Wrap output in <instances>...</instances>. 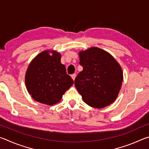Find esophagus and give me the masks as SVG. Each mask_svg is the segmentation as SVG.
Returning <instances> with one entry per match:
<instances>
[{"mask_svg":"<svg viewBox=\"0 0 149 149\" xmlns=\"http://www.w3.org/2000/svg\"><path fill=\"white\" fill-rule=\"evenodd\" d=\"M71 77H72V78L73 79V80H75V77H76V74H72V75H71Z\"/></svg>","mask_w":149,"mask_h":149,"instance_id":"1","label":"esophagus"}]
</instances>
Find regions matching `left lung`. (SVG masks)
Wrapping results in <instances>:
<instances>
[{
    "label": "left lung",
    "mask_w": 149,
    "mask_h": 149,
    "mask_svg": "<svg viewBox=\"0 0 149 149\" xmlns=\"http://www.w3.org/2000/svg\"><path fill=\"white\" fill-rule=\"evenodd\" d=\"M79 56L83 70L75 77V86L83 100L96 108L114 102L123 79L119 63L108 52L95 47L79 52Z\"/></svg>",
    "instance_id": "1"
}]
</instances>
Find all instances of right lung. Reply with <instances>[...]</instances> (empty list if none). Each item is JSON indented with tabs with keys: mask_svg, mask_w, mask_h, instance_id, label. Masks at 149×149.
Wrapping results in <instances>:
<instances>
[{
	"mask_svg": "<svg viewBox=\"0 0 149 149\" xmlns=\"http://www.w3.org/2000/svg\"><path fill=\"white\" fill-rule=\"evenodd\" d=\"M60 60L61 54L56 50H47L37 54L30 62L25 84L35 100L54 105L60 101L62 95L74 84Z\"/></svg>",
	"mask_w": 149,
	"mask_h": 149,
	"instance_id": "add662e5",
	"label": "right lung"
}]
</instances>
